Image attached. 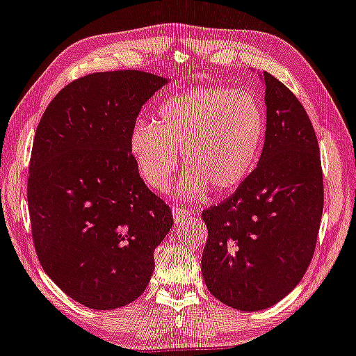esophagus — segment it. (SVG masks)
<instances>
[{
    "label": "esophagus",
    "mask_w": 356,
    "mask_h": 356,
    "mask_svg": "<svg viewBox=\"0 0 356 356\" xmlns=\"http://www.w3.org/2000/svg\"><path fill=\"white\" fill-rule=\"evenodd\" d=\"M172 215H174L175 223H181V222H184V220H186V218L191 217V215H192V210L184 209V207L175 205V207H172Z\"/></svg>",
    "instance_id": "obj_1"
}]
</instances>
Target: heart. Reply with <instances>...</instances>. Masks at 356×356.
I'll return each mask as SVG.
<instances>
[{"instance_id": "b5f03b06", "label": "heart", "mask_w": 356, "mask_h": 356, "mask_svg": "<svg viewBox=\"0 0 356 356\" xmlns=\"http://www.w3.org/2000/svg\"><path fill=\"white\" fill-rule=\"evenodd\" d=\"M266 134L263 106L246 90L193 88L165 100L157 123L139 121L129 139L139 172L156 191H164L175 170H188L179 195L197 199L209 192H230L253 172Z\"/></svg>"}]
</instances>
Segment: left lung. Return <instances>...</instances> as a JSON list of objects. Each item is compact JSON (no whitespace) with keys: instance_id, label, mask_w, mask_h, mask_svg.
<instances>
[{"instance_id":"left-lung-1","label":"left lung","mask_w":356,"mask_h":356,"mask_svg":"<svg viewBox=\"0 0 356 356\" xmlns=\"http://www.w3.org/2000/svg\"><path fill=\"white\" fill-rule=\"evenodd\" d=\"M259 163L222 204L202 211L209 230L202 276L211 294L254 312L284 299L312 261L323 210L321 152L307 111L268 72Z\"/></svg>"}]
</instances>
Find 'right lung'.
<instances>
[{
    "instance_id": "right-lung-1",
    "label": "right lung",
    "mask_w": 356,
    "mask_h": 356,
    "mask_svg": "<svg viewBox=\"0 0 356 356\" xmlns=\"http://www.w3.org/2000/svg\"><path fill=\"white\" fill-rule=\"evenodd\" d=\"M168 80L97 72L54 97L33 143L28 179L39 263L69 298L118 309L145 292L172 211L138 170L129 139L141 106Z\"/></svg>"
}]
</instances>
